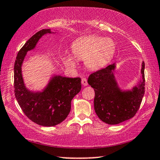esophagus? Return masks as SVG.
Returning a JSON list of instances; mask_svg holds the SVG:
<instances>
[{
  "mask_svg": "<svg viewBox=\"0 0 160 160\" xmlns=\"http://www.w3.org/2000/svg\"><path fill=\"white\" fill-rule=\"evenodd\" d=\"M81 82H82V84L84 86H88V82H87V80H86V78H82Z\"/></svg>",
  "mask_w": 160,
  "mask_h": 160,
  "instance_id": "esophagus-1",
  "label": "esophagus"
}]
</instances>
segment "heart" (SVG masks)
<instances>
[{"label":"heart","mask_w":160,"mask_h":160,"mask_svg":"<svg viewBox=\"0 0 160 160\" xmlns=\"http://www.w3.org/2000/svg\"><path fill=\"white\" fill-rule=\"evenodd\" d=\"M74 58L85 61L86 68L97 71L105 67L116 52V44L110 38L99 36H87L77 39L72 45ZM73 56L66 55L63 58L65 65L69 68H75L76 61Z\"/></svg>","instance_id":"obj_1"}]
</instances>
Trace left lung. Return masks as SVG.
<instances>
[{"label":"left lung","instance_id":"obj_1","mask_svg":"<svg viewBox=\"0 0 160 160\" xmlns=\"http://www.w3.org/2000/svg\"><path fill=\"white\" fill-rule=\"evenodd\" d=\"M116 63L93 72L88 82L94 88L93 104L97 116L103 122L118 124L135 116L145 93V63H142V80L131 90H121L114 75Z\"/></svg>","mask_w":160,"mask_h":160}]
</instances>
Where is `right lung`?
I'll return each mask as SVG.
<instances>
[{
    "label": "right lung",
    "instance_id": "right-lung-1",
    "mask_svg": "<svg viewBox=\"0 0 160 160\" xmlns=\"http://www.w3.org/2000/svg\"><path fill=\"white\" fill-rule=\"evenodd\" d=\"M42 29L28 40L17 55L14 67V95L30 120L44 127H53L64 121L71 110V102L81 90V79L54 75L42 91H32L23 81L22 65L27 52L33 50L42 36L52 33Z\"/></svg>",
    "mask_w": 160,
    "mask_h": 160
}]
</instances>
